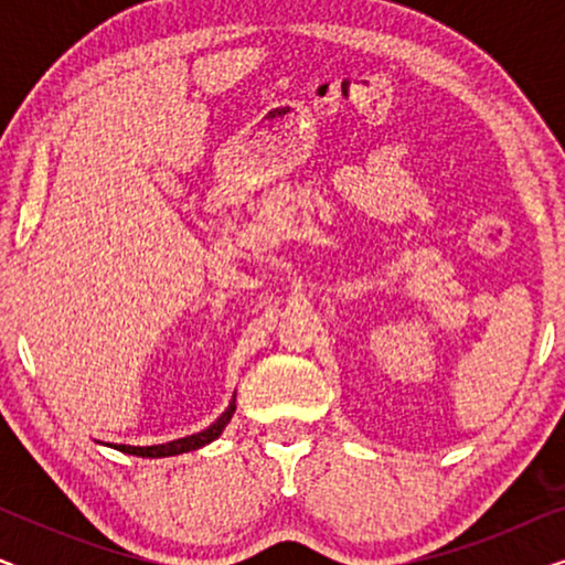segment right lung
Returning a JSON list of instances; mask_svg holds the SVG:
<instances>
[{"label":"right lung","mask_w":565,"mask_h":565,"mask_svg":"<svg viewBox=\"0 0 565 565\" xmlns=\"http://www.w3.org/2000/svg\"><path fill=\"white\" fill-rule=\"evenodd\" d=\"M234 412H236V396L231 398L226 412H223L218 419L211 424V427L198 431V435H188V437L172 439V443L149 445V447H136V445H110V447H113V450H120V452H128V455H138V458H172V455L192 452V450H200V447L211 445L213 439H218L221 431L226 429V424L231 422V416H234Z\"/></svg>","instance_id":"1"}]
</instances>
